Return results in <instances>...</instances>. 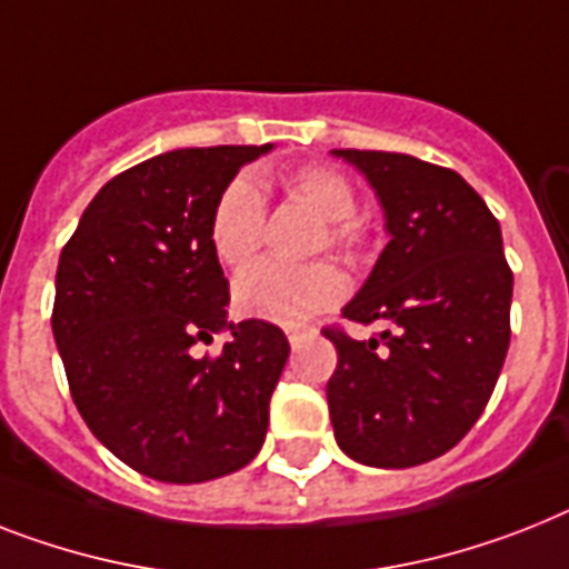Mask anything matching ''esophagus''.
<instances>
[{"label": "esophagus", "instance_id": "34e87169", "mask_svg": "<svg viewBox=\"0 0 569 569\" xmlns=\"http://www.w3.org/2000/svg\"><path fill=\"white\" fill-rule=\"evenodd\" d=\"M307 332L309 330H300V327H295V330H286V336H289V345H292V348H298L300 341L307 339Z\"/></svg>", "mask_w": 569, "mask_h": 569}]
</instances>
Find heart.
<instances>
[{"instance_id":"1","label":"heart","mask_w":569,"mask_h":569,"mask_svg":"<svg viewBox=\"0 0 569 569\" xmlns=\"http://www.w3.org/2000/svg\"><path fill=\"white\" fill-rule=\"evenodd\" d=\"M286 196L327 221L321 244L357 257L365 233L357 221V192L350 180L330 166H300L286 178ZM266 233V201L251 174H239L221 189L212 207L210 244L216 257L230 269H242L257 257ZM348 283L336 262L318 260L307 266L257 262L237 277L233 300L248 318H262L274 325H303L321 309L339 303Z\"/></svg>"}]
</instances>
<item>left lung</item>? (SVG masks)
<instances>
[{"label": "left lung", "mask_w": 569, "mask_h": 569, "mask_svg": "<svg viewBox=\"0 0 569 569\" xmlns=\"http://www.w3.org/2000/svg\"><path fill=\"white\" fill-rule=\"evenodd\" d=\"M368 178L389 244L341 309L377 339L325 330L339 365L327 382L341 452L415 468L468 436L506 362L511 277L500 221L459 172L395 151H332Z\"/></svg>", "instance_id": "8db88e82"}]
</instances>
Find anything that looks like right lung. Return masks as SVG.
I'll return each mask as SVG.
<instances>
[{
    "label": "right lung",
    "mask_w": 569,
    "mask_h": 569,
    "mask_svg": "<svg viewBox=\"0 0 569 569\" xmlns=\"http://www.w3.org/2000/svg\"><path fill=\"white\" fill-rule=\"evenodd\" d=\"M274 146L157 154L99 189L60 251L52 332L90 432L157 482L228 477L260 452L289 341L269 321H228L210 244L212 207ZM228 329L219 358H198Z\"/></svg>",
    "instance_id": "add662e5"
}]
</instances>
